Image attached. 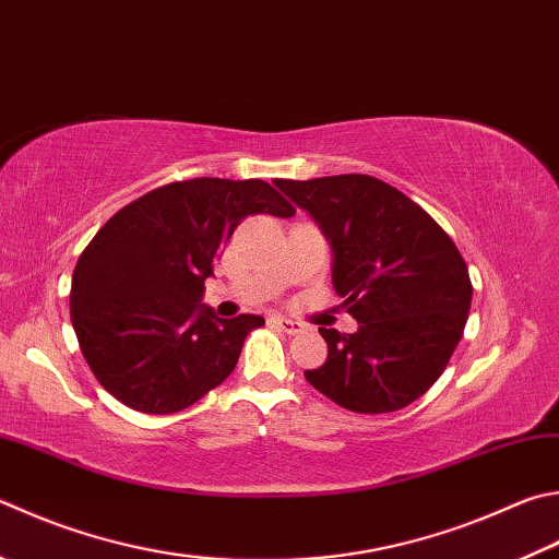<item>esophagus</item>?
I'll return each instance as SVG.
<instances>
[{
    "mask_svg": "<svg viewBox=\"0 0 559 559\" xmlns=\"http://www.w3.org/2000/svg\"><path fill=\"white\" fill-rule=\"evenodd\" d=\"M271 322L276 324L278 330L288 332V334H300L302 330H306V328H302V322H296V320H290V318H281V314H273Z\"/></svg>",
    "mask_w": 559,
    "mask_h": 559,
    "instance_id": "34e87169",
    "label": "esophagus"
}]
</instances>
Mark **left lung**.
Listing matches in <instances>:
<instances>
[{
	"mask_svg": "<svg viewBox=\"0 0 559 559\" xmlns=\"http://www.w3.org/2000/svg\"><path fill=\"white\" fill-rule=\"evenodd\" d=\"M330 239L332 283L354 334L320 328L328 361L306 371L354 413L401 411L442 377L462 340L472 281L460 249L420 205L373 176L276 180Z\"/></svg>",
	"mask_w": 559,
	"mask_h": 559,
	"instance_id": "left-lung-1",
	"label": "left lung"
}]
</instances>
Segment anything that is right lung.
Here are the masks:
<instances>
[{
  "label": "right lung",
  "instance_id": "right-lung-1",
  "mask_svg": "<svg viewBox=\"0 0 559 559\" xmlns=\"http://www.w3.org/2000/svg\"><path fill=\"white\" fill-rule=\"evenodd\" d=\"M259 212L293 217L296 207L257 178L176 180L121 207L80 253L70 320L87 367L119 403L178 413L235 371L263 318L222 320L200 300L222 247Z\"/></svg>",
  "mask_w": 559,
  "mask_h": 559
}]
</instances>
